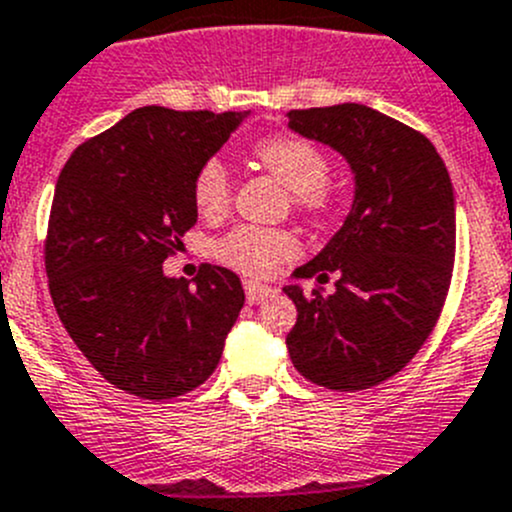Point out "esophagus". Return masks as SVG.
Segmentation results:
<instances>
[{"label":"esophagus","mask_w":512,"mask_h":512,"mask_svg":"<svg viewBox=\"0 0 512 512\" xmlns=\"http://www.w3.org/2000/svg\"><path fill=\"white\" fill-rule=\"evenodd\" d=\"M243 291H246L248 304H261V301H266L271 294H274L271 286L256 284V281H246V284H243Z\"/></svg>","instance_id":"1"}]
</instances>
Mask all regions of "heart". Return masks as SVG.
<instances>
[{
	"instance_id": "heart-1",
	"label": "heart",
	"mask_w": 512,
	"mask_h": 512,
	"mask_svg": "<svg viewBox=\"0 0 512 512\" xmlns=\"http://www.w3.org/2000/svg\"><path fill=\"white\" fill-rule=\"evenodd\" d=\"M253 155L266 173L281 180L291 191L296 211L314 221L334 216L342 206V196L326 180L332 173V160L309 138L296 133H276L259 140ZM193 203L198 213L211 221L223 218L233 203V183L223 160L208 158L193 178ZM299 251V241L286 228L243 226L233 228L218 241V259L248 276H269L279 264Z\"/></svg>"
}]
</instances>
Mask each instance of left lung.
Wrapping results in <instances>:
<instances>
[{
    "label": "left lung",
    "mask_w": 512,
    "mask_h": 512,
    "mask_svg": "<svg viewBox=\"0 0 512 512\" xmlns=\"http://www.w3.org/2000/svg\"><path fill=\"white\" fill-rule=\"evenodd\" d=\"M289 125L339 150L357 175L344 226L296 269L319 283L337 273L338 291L284 289L299 311L289 357L319 387H377L412 362L445 306L455 264L450 175L420 130L367 105L291 110Z\"/></svg>",
    "instance_id": "1"
}]
</instances>
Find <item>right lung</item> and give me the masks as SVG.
I'll list each match as a JSON object with an SVG mask.
<instances>
[{"instance_id":"obj_1","label":"right lung","mask_w":512,"mask_h":512,"mask_svg":"<svg viewBox=\"0 0 512 512\" xmlns=\"http://www.w3.org/2000/svg\"><path fill=\"white\" fill-rule=\"evenodd\" d=\"M238 123V113L138 107L77 145L57 178L45 236L57 316L87 362L140 399L206 382L243 306L223 266L201 264L193 286L163 274L196 226V170Z\"/></svg>"}]
</instances>
